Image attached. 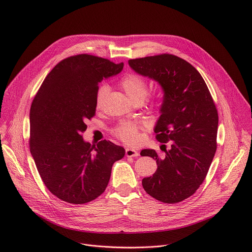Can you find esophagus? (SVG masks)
Returning <instances> with one entry per match:
<instances>
[{"label": "esophagus", "mask_w": 252, "mask_h": 252, "mask_svg": "<svg viewBox=\"0 0 252 252\" xmlns=\"http://www.w3.org/2000/svg\"><path fill=\"white\" fill-rule=\"evenodd\" d=\"M126 157H138L139 156V152L133 150V149L127 148V149H126Z\"/></svg>", "instance_id": "34e87169"}]
</instances>
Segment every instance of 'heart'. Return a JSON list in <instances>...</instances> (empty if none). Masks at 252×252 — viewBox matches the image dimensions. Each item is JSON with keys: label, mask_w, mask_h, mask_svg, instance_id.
I'll use <instances>...</instances> for the list:
<instances>
[{"label": "heart", "mask_w": 252, "mask_h": 252, "mask_svg": "<svg viewBox=\"0 0 252 252\" xmlns=\"http://www.w3.org/2000/svg\"><path fill=\"white\" fill-rule=\"evenodd\" d=\"M121 86L133 102L144 101L148 94V83L140 75L127 74L124 76L121 80ZM108 94L109 86L107 84H102L99 86L96 93L97 106L102 103ZM142 127L143 126L138 123L123 122L114 129V133L126 144L135 146L140 143V128Z\"/></svg>", "instance_id": "b5f03b06"}]
</instances>
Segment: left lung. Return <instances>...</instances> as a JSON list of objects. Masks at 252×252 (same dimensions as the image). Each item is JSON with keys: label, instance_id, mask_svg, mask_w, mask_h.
Here are the masks:
<instances>
[{"label": "left lung", "instance_id": "8db88e82", "mask_svg": "<svg viewBox=\"0 0 252 252\" xmlns=\"http://www.w3.org/2000/svg\"><path fill=\"white\" fill-rule=\"evenodd\" d=\"M128 65L161 86V116L154 130L159 143L171 141L164 158H158L155 150L141 152V156L156 159L158 166L153 176L143 179V187L161 202H181L200 187L213 161L217 148L216 106L201 74L184 59L162 54L130 59Z\"/></svg>", "mask_w": 252, "mask_h": 252}]
</instances>
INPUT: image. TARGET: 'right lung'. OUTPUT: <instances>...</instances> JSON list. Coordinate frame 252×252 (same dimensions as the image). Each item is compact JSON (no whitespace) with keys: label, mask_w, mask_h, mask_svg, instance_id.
<instances>
[{"label":"right lung","mask_w":252,"mask_h":252,"mask_svg":"<svg viewBox=\"0 0 252 252\" xmlns=\"http://www.w3.org/2000/svg\"><path fill=\"white\" fill-rule=\"evenodd\" d=\"M124 63L80 54L60 61L44 79L30 109V152L47 189L71 204L101 195L123 147L91 146L82 138L94 116L98 83L119 74Z\"/></svg>","instance_id":"right-lung-1"}]
</instances>
